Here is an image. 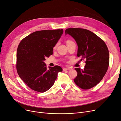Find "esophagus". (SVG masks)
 Returning <instances> with one entry per match:
<instances>
[{
    "label": "esophagus",
    "mask_w": 121,
    "mask_h": 121,
    "mask_svg": "<svg viewBox=\"0 0 121 121\" xmlns=\"http://www.w3.org/2000/svg\"><path fill=\"white\" fill-rule=\"evenodd\" d=\"M69 69H70V68H65L63 69V71H66V70H69Z\"/></svg>",
    "instance_id": "34e87169"
}]
</instances>
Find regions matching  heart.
Here are the masks:
<instances>
[{"mask_svg":"<svg viewBox=\"0 0 121 121\" xmlns=\"http://www.w3.org/2000/svg\"><path fill=\"white\" fill-rule=\"evenodd\" d=\"M71 42V41H68L67 42H67ZM56 47H57V44L54 47V48H56Z\"/></svg>","mask_w":121,"mask_h":121,"instance_id":"obj_1","label":"heart"}]
</instances>
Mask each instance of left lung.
I'll return each instance as SVG.
<instances>
[{"mask_svg": "<svg viewBox=\"0 0 121 121\" xmlns=\"http://www.w3.org/2000/svg\"><path fill=\"white\" fill-rule=\"evenodd\" d=\"M65 34L72 36L78 46L77 56L85 59L84 69L75 68L78 75L74 82L83 89H89L102 80L109 63V53L104 42L91 31L68 28Z\"/></svg>", "mask_w": 121, "mask_h": 121, "instance_id": "left-lung-1", "label": "left lung"}]
</instances>
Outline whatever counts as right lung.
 <instances>
[{"label": "right lung", "instance_id": "right-lung-1", "mask_svg": "<svg viewBox=\"0 0 121 121\" xmlns=\"http://www.w3.org/2000/svg\"><path fill=\"white\" fill-rule=\"evenodd\" d=\"M63 33V30L37 31L22 40L17 49V70L19 77L31 89L43 93L54 83L59 66L48 67L46 57L53 54V48Z\"/></svg>", "mask_w": 121, "mask_h": 121}]
</instances>
